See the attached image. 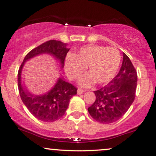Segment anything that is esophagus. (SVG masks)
Masks as SVG:
<instances>
[{"label":"esophagus","instance_id":"34e87169","mask_svg":"<svg viewBox=\"0 0 156 156\" xmlns=\"http://www.w3.org/2000/svg\"><path fill=\"white\" fill-rule=\"evenodd\" d=\"M83 92H84V90L81 89V88H78V90H77V93H78V94H81Z\"/></svg>","mask_w":156,"mask_h":156}]
</instances>
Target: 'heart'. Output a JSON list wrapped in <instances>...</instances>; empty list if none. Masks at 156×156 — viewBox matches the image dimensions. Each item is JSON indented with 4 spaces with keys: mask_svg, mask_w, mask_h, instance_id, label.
<instances>
[{
    "mask_svg": "<svg viewBox=\"0 0 156 156\" xmlns=\"http://www.w3.org/2000/svg\"><path fill=\"white\" fill-rule=\"evenodd\" d=\"M121 55L117 49L99 45L82 47L75 55L69 54L65 61L66 73L70 79H76L87 68L89 73L80 80L84 86L95 81L102 85L107 83L115 76L119 68Z\"/></svg>",
    "mask_w": 156,
    "mask_h": 156,
    "instance_id": "heart-1",
    "label": "heart"
}]
</instances>
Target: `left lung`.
Masks as SVG:
<instances>
[{"instance_id":"8db88e82","label":"left lung","mask_w":156,"mask_h":156,"mask_svg":"<svg viewBox=\"0 0 156 156\" xmlns=\"http://www.w3.org/2000/svg\"><path fill=\"white\" fill-rule=\"evenodd\" d=\"M137 82V70L130 59L123 53V61L118 74L106 86L94 91L96 100L88 108L90 115L100 123L117 121L133 103Z\"/></svg>"}]
</instances>
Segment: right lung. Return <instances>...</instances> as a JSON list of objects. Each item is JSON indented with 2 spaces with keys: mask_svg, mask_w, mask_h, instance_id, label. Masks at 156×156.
I'll return each mask as SVG.
<instances>
[{
  "mask_svg": "<svg viewBox=\"0 0 156 156\" xmlns=\"http://www.w3.org/2000/svg\"><path fill=\"white\" fill-rule=\"evenodd\" d=\"M70 49L60 41H47L31 50L25 56L18 72V88L23 103L32 115L43 122H54L60 119L68 109L70 99L77 94V88L62 78L58 80L54 88L45 95L34 96L23 88L21 82V73L24 62L35 55L50 53L60 62L61 68L65 65L67 53Z\"/></svg>",
  "mask_w": 156,
  "mask_h": 156,
  "instance_id": "right-lung-1",
  "label": "right lung"
}]
</instances>
